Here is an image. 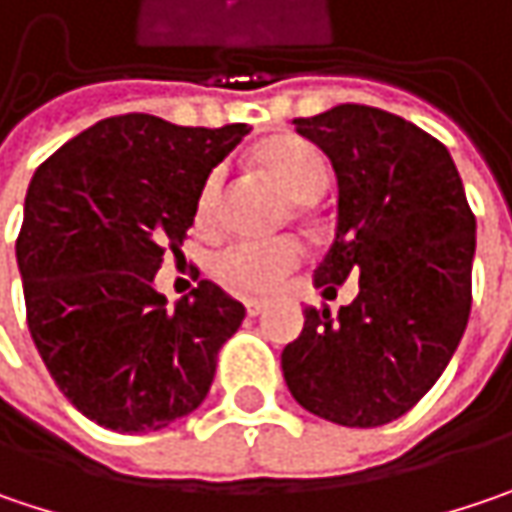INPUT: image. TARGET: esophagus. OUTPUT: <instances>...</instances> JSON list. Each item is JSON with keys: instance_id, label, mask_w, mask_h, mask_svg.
Here are the masks:
<instances>
[{"instance_id": "esophagus-1", "label": "esophagus", "mask_w": 512, "mask_h": 512, "mask_svg": "<svg viewBox=\"0 0 512 512\" xmlns=\"http://www.w3.org/2000/svg\"><path fill=\"white\" fill-rule=\"evenodd\" d=\"M263 310H266V301H255V298L246 301V313H249V316H260Z\"/></svg>"}]
</instances>
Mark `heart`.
Returning <instances> with one entry per match:
<instances>
[{"mask_svg":"<svg viewBox=\"0 0 512 512\" xmlns=\"http://www.w3.org/2000/svg\"><path fill=\"white\" fill-rule=\"evenodd\" d=\"M263 173L284 191L295 205H313L330 185V165L316 144L304 138H275L260 153ZM226 182V167H214L202 182L196 199V223L214 226L220 211V194ZM301 246L295 240L269 243H234L214 257V275L231 292L266 295L284 284V278L301 263Z\"/></svg>","mask_w":512,"mask_h":512,"instance_id":"heart-1","label":"heart"}]
</instances>
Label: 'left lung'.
Masks as SVG:
<instances>
[{"label": "left lung", "mask_w": 512, "mask_h": 512, "mask_svg": "<svg viewBox=\"0 0 512 512\" xmlns=\"http://www.w3.org/2000/svg\"><path fill=\"white\" fill-rule=\"evenodd\" d=\"M330 159L336 237L313 284L359 295L330 316L307 307L281 353L286 388L310 414L350 429L403 417L464 336L472 304L475 217L449 150L385 109L342 104L295 118Z\"/></svg>", "instance_id": "1"}]
</instances>
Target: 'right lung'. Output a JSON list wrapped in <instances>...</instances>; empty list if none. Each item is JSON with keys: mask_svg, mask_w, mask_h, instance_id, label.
Instances as JSON below:
<instances>
[{"mask_svg": "<svg viewBox=\"0 0 512 512\" xmlns=\"http://www.w3.org/2000/svg\"><path fill=\"white\" fill-rule=\"evenodd\" d=\"M249 133L118 115L37 167L16 240L31 339L66 400L112 432H159L205 400L246 307L211 281L167 307L153 278L208 173Z\"/></svg>", "mask_w": 512, "mask_h": 512, "instance_id": "add662e5", "label": "right lung"}]
</instances>
